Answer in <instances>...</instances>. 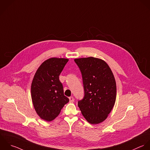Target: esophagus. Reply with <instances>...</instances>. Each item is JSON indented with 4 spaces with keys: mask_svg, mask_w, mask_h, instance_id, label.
Returning <instances> with one entry per match:
<instances>
[{
    "mask_svg": "<svg viewBox=\"0 0 150 150\" xmlns=\"http://www.w3.org/2000/svg\"><path fill=\"white\" fill-rule=\"evenodd\" d=\"M69 102H74V98L72 96L69 97Z\"/></svg>",
    "mask_w": 150,
    "mask_h": 150,
    "instance_id": "esophagus-1",
    "label": "esophagus"
}]
</instances>
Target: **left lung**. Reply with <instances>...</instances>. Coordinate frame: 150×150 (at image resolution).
Returning <instances> with one entry per match:
<instances>
[{"instance_id": "1", "label": "left lung", "mask_w": 150, "mask_h": 150, "mask_svg": "<svg viewBox=\"0 0 150 150\" xmlns=\"http://www.w3.org/2000/svg\"><path fill=\"white\" fill-rule=\"evenodd\" d=\"M82 74L84 96L78 107L91 124L103 122L113 109L116 98L114 75L104 61L93 58L74 59Z\"/></svg>"}]
</instances>
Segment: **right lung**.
Listing matches in <instances>:
<instances>
[{"label":"right lung","mask_w":150,"mask_h":150,"mask_svg":"<svg viewBox=\"0 0 150 150\" xmlns=\"http://www.w3.org/2000/svg\"><path fill=\"white\" fill-rule=\"evenodd\" d=\"M68 59L51 58L45 61L37 69L31 87L34 109L43 120L50 122L60 113L69 99L64 95L59 76Z\"/></svg>","instance_id":"right-lung-1"}]
</instances>
